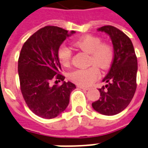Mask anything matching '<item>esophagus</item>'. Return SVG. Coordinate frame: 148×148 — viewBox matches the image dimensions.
Masks as SVG:
<instances>
[{"mask_svg":"<svg viewBox=\"0 0 148 148\" xmlns=\"http://www.w3.org/2000/svg\"><path fill=\"white\" fill-rule=\"evenodd\" d=\"M77 88H82L84 90H88L89 89V88H88V87H84V86H82V85H77Z\"/></svg>","mask_w":148,"mask_h":148,"instance_id":"obj_1","label":"esophagus"}]
</instances>
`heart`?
I'll return each instance as SVG.
<instances>
[{"label":"heart","mask_w":148,"mask_h":148,"mask_svg":"<svg viewBox=\"0 0 148 148\" xmlns=\"http://www.w3.org/2000/svg\"><path fill=\"white\" fill-rule=\"evenodd\" d=\"M74 45L89 54L88 63L93 66L71 72L70 79L78 85H91L99 76V71L95 66L103 71L110 68L114 59V49L109 43L102 42L100 38L91 34L79 38L75 41ZM57 56L62 65L64 66L71 65L72 52L68 47L61 45L58 49Z\"/></svg>","instance_id":"heart-1"}]
</instances>
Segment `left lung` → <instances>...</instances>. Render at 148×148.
I'll list each match as a JSON object with an SVG mask.
<instances>
[{"mask_svg":"<svg viewBox=\"0 0 148 148\" xmlns=\"http://www.w3.org/2000/svg\"><path fill=\"white\" fill-rule=\"evenodd\" d=\"M110 37L114 49V59L103 82L108 84L99 88L100 97L92 106L104 115L120 113L130 104L136 89L137 59L130 38L112 26L98 29Z\"/></svg>","mask_w":148,"mask_h":148,"instance_id":"obj_1","label":"left lung"}]
</instances>
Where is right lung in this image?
I'll use <instances>...</instances> for the list:
<instances>
[{"label":"right lung","instance_id":"obj_1","mask_svg":"<svg viewBox=\"0 0 148 148\" xmlns=\"http://www.w3.org/2000/svg\"><path fill=\"white\" fill-rule=\"evenodd\" d=\"M71 34L60 27L47 26L31 35L22 47L18 60L20 89L29 110L43 119H53L68 106L70 95L76 86L64 82L58 49ZM52 79L61 86L51 85Z\"/></svg>","mask_w":148,"mask_h":148}]
</instances>
